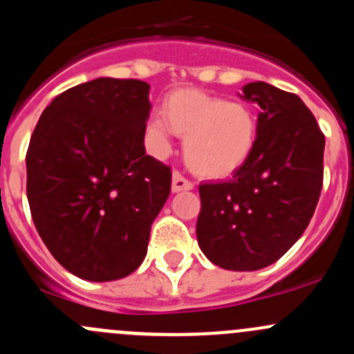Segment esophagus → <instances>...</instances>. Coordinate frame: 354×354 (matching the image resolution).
<instances>
[{"label": "esophagus", "mask_w": 354, "mask_h": 354, "mask_svg": "<svg viewBox=\"0 0 354 354\" xmlns=\"http://www.w3.org/2000/svg\"><path fill=\"white\" fill-rule=\"evenodd\" d=\"M194 188V183H192L188 178L183 176V173L180 171H173V192H185V190H192Z\"/></svg>", "instance_id": "esophagus-1"}]
</instances>
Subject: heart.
Returning a JSON list of instances; mask_svg holds the SVG:
<instances>
[{
  "label": "heart",
  "mask_w": 354,
  "mask_h": 354,
  "mask_svg": "<svg viewBox=\"0 0 354 354\" xmlns=\"http://www.w3.org/2000/svg\"><path fill=\"white\" fill-rule=\"evenodd\" d=\"M164 118L151 120L159 151L169 147V133L185 138V160L205 178L230 176L248 160L257 142V121L246 106L227 102L197 88H180L166 97Z\"/></svg>",
  "instance_id": "b5f03b06"
}]
</instances>
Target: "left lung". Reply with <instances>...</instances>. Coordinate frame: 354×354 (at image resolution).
<instances>
[{
  "label": "left lung",
  "instance_id": "obj_1",
  "mask_svg": "<svg viewBox=\"0 0 354 354\" xmlns=\"http://www.w3.org/2000/svg\"><path fill=\"white\" fill-rule=\"evenodd\" d=\"M241 97L262 109L255 147L231 180L198 187L197 240L223 269L259 270L308 226L322 192L326 137L296 94L252 82Z\"/></svg>",
  "mask_w": 354,
  "mask_h": 354
}]
</instances>
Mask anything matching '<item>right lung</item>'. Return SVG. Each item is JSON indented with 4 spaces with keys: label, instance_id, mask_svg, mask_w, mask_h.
<instances>
[{
    "label": "right lung",
    "instance_id": "1",
    "mask_svg": "<svg viewBox=\"0 0 354 354\" xmlns=\"http://www.w3.org/2000/svg\"><path fill=\"white\" fill-rule=\"evenodd\" d=\"M149 84L95 78L53 99L27 149V198L51 255L82 279L133 272L171 192V167L145 154Z\"/></svg>",
    "mask_w": 354,
    "mask_h": 354
}]
</instances>
